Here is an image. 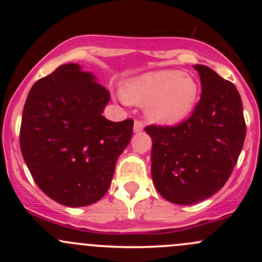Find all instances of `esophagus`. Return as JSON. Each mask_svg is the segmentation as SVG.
<instances>
[{"label":"esophagus","mask_w":262,"mask_h":262,"mask_svg":"<svg viewBox=\"0 0 262 262\" xmlns=\"http://www.w3.org/2000/svg\"><path fill=\"white\" fill-rule=\"evenodd\" d=\"M143 128H144V124H143V121L142 120H136L134 121V133H139V132H142L143 130Z\"/></svg>","instance_id":"34e87169"}]
</instances>
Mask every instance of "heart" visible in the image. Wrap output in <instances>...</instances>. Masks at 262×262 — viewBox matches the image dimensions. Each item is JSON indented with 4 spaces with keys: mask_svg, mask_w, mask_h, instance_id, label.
I'll use <instances>...</instances> for the list:
<instances>
[{
    "mask_svg": "<svg viewBox=\"0 0 262 262\" xmlns=\"http://www.w3.org/2000/svg\"><path fill=\"white\" fill-rule=\"evenodd\" d=\"M123 99L130 104H146L149 120L173 124L194 109L198 84L194 78L180 71H156L129 81L123 89Z\"/></svg>",
    "mask_w": 262,
    "mask_h": 262,
    "instance_id": "b5f03b06",
    "label": "heart"
}]
</instances>
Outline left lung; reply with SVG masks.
<instances>
[{
    "label": "left lung",
    "instance_id": "8db88e82",
    "mask_svg": "<svg viewBox=\"0 0 262 262\" xmlns=\"http://www.w3.org/2000/svg\"><path fill=\"white\" fill-rule=\"evenodd\" d=\"M202 96L191 116L173 126L148 125L152 138V180L175 204L208 199L224 186L244 147L242 100L232 82L196 64Z\"/></svg>",
    "mask_w": 262,
    "mask_h": 262
}]
</instances>
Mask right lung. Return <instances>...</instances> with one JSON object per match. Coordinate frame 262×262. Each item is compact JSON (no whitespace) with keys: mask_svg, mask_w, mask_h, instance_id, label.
<instances>
[{"mask_svg":"<svg viewBox=\"0 0 262 262\" xmlns=\"http://www.w3.org/2000/svg\"><path fill=\"white\" fill-rule=\"evenodd\" d=\"M91 72L62 64L34 83L24 106L20 147L34 181L66 207L99 202L129 144L133 120L102 116L110 94Z\"/></svg>","mask_w":262,"mask_h":262,"instance_id":"1","label":"right lung"}]
</instances>
